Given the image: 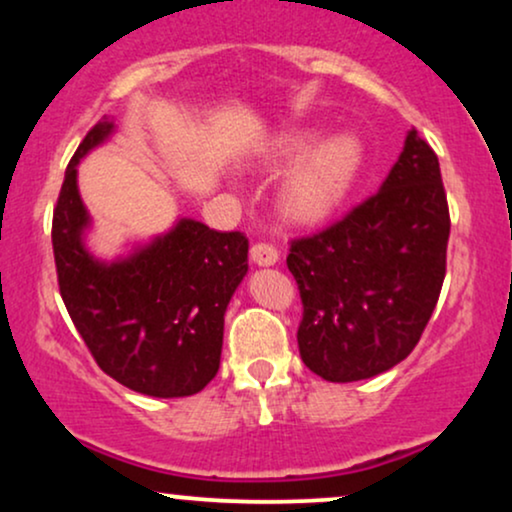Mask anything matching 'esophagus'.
Masks as SVG:
<instances>
[{
	"label": "esophagus",
	"mask_w": 512,
	"mask_h": 512,
	"mask_svg": "<svg viewBox=\"0 0 512 512\" xmlns=\"http://www.w3.org/2000/svg\"><path fill=\"white\" fill-rule=\"evenodd\" d=\"M278 256V249H275L273 244L258 242L251 246V261H254L256 266H275V263H278Z\"/></svg>",
	"instance_id": "obj_1"
}]
</instances>
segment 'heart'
<instances>
[{"instance_id":"heart-1","label":"heart","mask_w":512,"mask_h":512,"mask_svg":"<svg viewBox=\"0 0 512 512\" xmlns=\"http://www.w3.org/2000/svg\"><path fill=\"white\" fill-rule=\"evenodd\" d=\"M297 165L287 172L278 191V206L287 220L314 225L330 218L352 194L364 167V146L352 134L321 138L318 131L299 129L270 143L268 162Z\"/></svg>"}]
</instances>
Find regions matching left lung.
Segmentation results:
<instances>
[{
  "label": "left lung",
  "instance_id": "left-lung-1",
  "mask_svg": "<svg viewBox=\"0 0 512 512\" xmlns=\"http://www.w3.org/2000/svg\"><path fill=\"white\" fill-rule=\"evenodd\" d=\"M448 234L438 158L412 129L374 196L290 246L287 268L304 304L302 362L330 383L362 381L400 364L436 309Z\"/></svg>",
  "mask_w": 512,
  "mask_h": 512
}]
</instances>
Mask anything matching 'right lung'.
Returning a JSON list of instances; mask_svg holds the SVG:
<instances>
[{
	"mask_svg": "<svg viewBox=\"0 0 512 512\" xmlns=\"http://www.w3.org/2000/svg\"><path fill=\"white\" fill-rule=\"evenodd\" d=\"M112 131L114 122L100 119L66 167L52 215L59 292L107 376L153 398H186L220 369L225 311L249 270V239L182 218L129 256L95 258L83 242L90 215L76 167Z\"/></svg>",
	"mask_w": 512,
	"mask_h": 512,
	"instance_id": "1",
	"label": "right lung"
}]
</instances>
